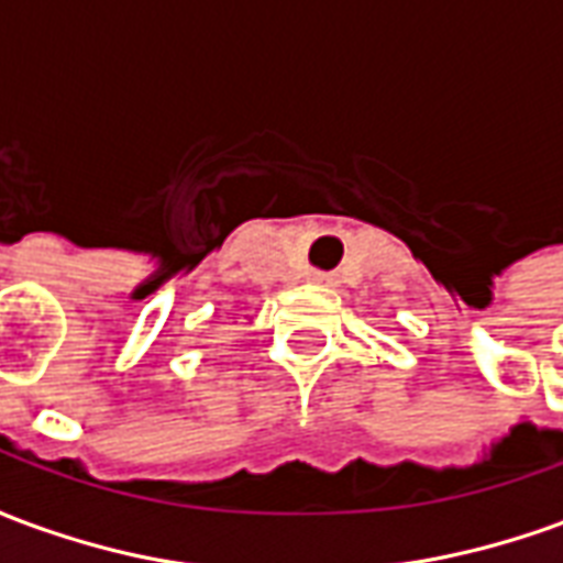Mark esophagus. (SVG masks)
Segmentation results:
<instances>
[{
	"instance_id": "obj_1",
	"label": "esophagus",
	"mask_w": 563,
	"mask_h": 563,
	"mask_svg": "<svg viewBox=\"0 0 563 563\" xmlns=\"http://www.w3.org/2000/svg\"><path fill=\"white\" fill-rule=\"evenodd\" d=\"M310 280H313V283H331V274H322V271H313V274H310Z\"/></svg>"
}]
</instances>
